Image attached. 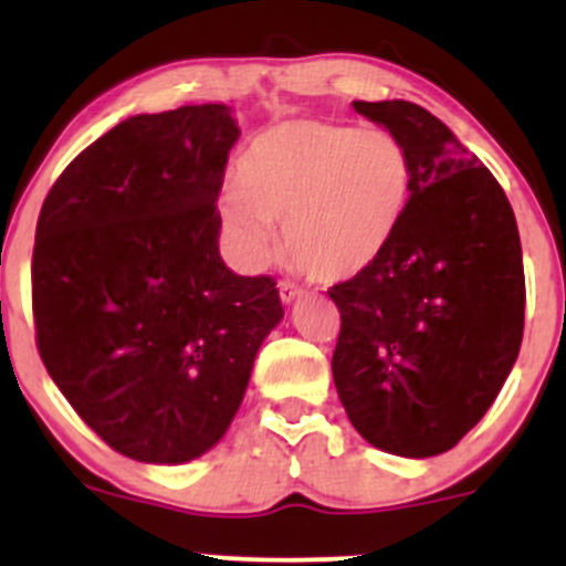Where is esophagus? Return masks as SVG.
I'll list each match as a JSON object with an SVG mask.
<instances>
[{"mask_svg": "<svg viewBox=\"0 0 566 566\" xmlns=\"http://www.w3.org/2000/svg\"><path fill=\"white\" fill-rule=\"evenodd\" d=\"M301 293H304V290H301L295 282H287V279H284V282H279V295H282L284 304H290V301H295Z\"/></svg>", "mask_w": 566, "mask_h": 566, "instance_id": "1", "label": "esophagus"}]
</instances>
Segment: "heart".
<instances>
[{"label":"heart","instance_id":"1","mask_svg":"<svg viewBox=\"0 0 566 566\" xmlns=\"http://www.w3.org/2000/svg\"><path fill=\"white\" fill-rule=\"evenodd\" d=\"M413 193V156L397 134L290 117L251 136L221 216L251 260L284 251L319 282L367 271L397 235Z\"/></svg>","mask_w":566,"mask_h":566}]
</instances>
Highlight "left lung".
Instances as JSON below:
<instances>
[{
  "label": "left lung",
  "instance_id": "1",
  "mask_svg": "<svg viewBox=\"0 0 566 566\" xmlns=\"http://www.w3.org/2000/svg\"><path fill=\"white\" fill-rule=\"evenodd\" d=\"M413 156V193L389 249L328 290L339 310L334 384L373 447L449 452L476 427L523 342L526 276L504 188L410 101H353Z\"/></svg>",
  "mask_w": 566,
  "mask_h": 566
}]
</instances>
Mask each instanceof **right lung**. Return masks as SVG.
Returning a JSON list of instances; mask_svg holds the SVG:
<instances>
[{"instance_id": "add662e5", "label": "right lung", "mask_w": 566, "mask_h": 566, "mask_svg": "<svg viewBox=\"0 0 566 566\" xmlns=\"http://www.w3.org/2000/svg\"><path fill=\"white\" fill-rule=\"evenodd\" d=\"M238 134L221 104L136 114L78 153L40 208L38 353L130 460L186 462L219 443L284 315L271 276H238L219 254Z\"/></svg>"}]
</instances>
